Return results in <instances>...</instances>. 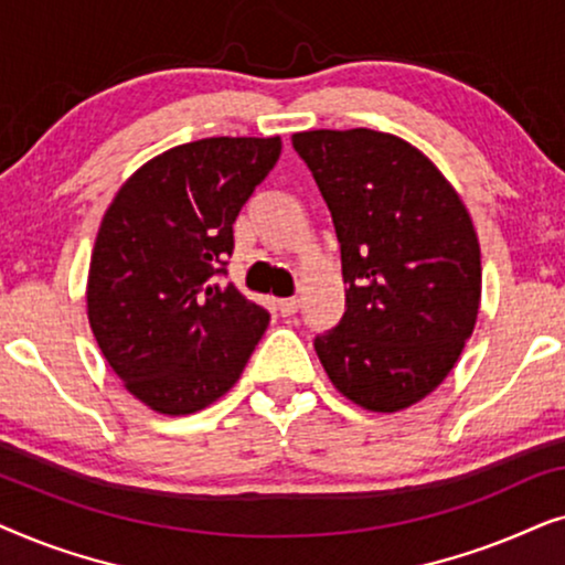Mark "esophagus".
I'll use <instances>...</instances> for the list:
<instances>
[{"label": "esophagus", "instance_id": "34e87169", "mask_svg": "<svg viewBox=\"0 0 565 565\" xmlns=\"http://www.w3.org/2000/svg\"><path fill=\"white\" fill-rule=\"evenodd\" d=\"M298 308H300V300H298V298H282V300H277V311H280L282 316L298 313Z\"/></svg>", "mask_w": 565, "mask_h": 565}]
</instances>
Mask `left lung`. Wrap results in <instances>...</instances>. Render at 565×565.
I'll return each instance as SVG.
<instances>
[{"mask_svg":"<svg viewBox=\"0 0 565 565\" xmlns=\"http://www.w3.org/2000/svg\"><path fill=\"white\" fill-rule=\"evenodd\" d=\"M292 149L327 200L347 282V311L313 339L316 354L342 396L401 412L445 381L473 334V221L443 172L398 136L306 130Z\"/></svg>","mask_w":565,"mask_h":565,"instance_id":"left-lung-1","label":"left lung"}]
</instances>
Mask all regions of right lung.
Returning <instances> with one entry per match:
<instances>
[{"label": "right lung", "instance_id": "1", "mask_svg": "<svg viewBox=\"0 0 565 565\" xmlns=\"http://www.w3.org/2000/svg\"><path fill=\"white\" fill-rule=\"evenodd\" d=\"M280 136L203 138L146 161L99 223L87 313L105 360L153 412H200L238 381L269 313L223 282L234 221Z\"/></svg>", "mask_w": 565, "mask_h": 565}]
</instances>
